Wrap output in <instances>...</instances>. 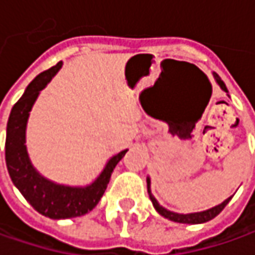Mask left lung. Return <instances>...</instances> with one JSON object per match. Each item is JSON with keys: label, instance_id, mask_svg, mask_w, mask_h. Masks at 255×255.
Here are the masks:
<instances>
[{"label": "left lung", "instance_id": "1", "mask_svg": "<svg viewBox=\"0 0 255 255\" xmlns=\"http://www.w3.org/2000/svg\"><path fill=\"white\" fill-rule=\"evenodd\" d=\"M215 76L216 82L217 84L220 86V89L223 90V92H227V87H226V84L223 83V80L219 77L217 73H213ZM146 188H148V195H149V199H151V202H152V205H154L155 210L159 213L161 216H163L165 219H168V220H172V222H176V223H183V224H200V223H206L209 220H212V219H215L216 216L219 215L222 210H223L226 205L232 200V196L230 198H227L224 202H222L220 205H217V206L212 207V209H207V210H203V212H196V213H188V215H182V213H175V212H171V210H168V209H165L163 206H161L159 203H158V200L152 196V193H151V179H149V176L146 178Z\"/></svg>", "mask_w": 255, "mask_h": 255}]
</instances>
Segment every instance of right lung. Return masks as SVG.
<instances>
[{
	"label": "right lung",
	"mask_w": 255,
	"mask_h": 255,
	"mask_svg": "<svg viewBox=\"0 0 255 255\" xmlns=\"http://www.w3.org/2000/svg\"><path fill=\"white\" fill-rule=\"evenodd\" d=\"M62 67V62L56 66L42 72L32 80L22 97L15 103L6 124L5 139V162L12 183L22 196L40 215L50 219H70L92 212L100 202L104 190L110 182L111 173L128 149L111 156L104 169L87 186H67L49 180L36 171L26 151V124L35 101L40 90L53 79Z\"/></svg>",
	"instance_id": "right-lung-1"
}]
</instances>
